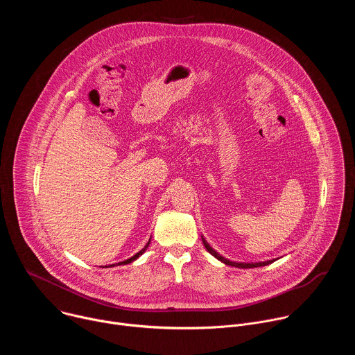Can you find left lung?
<instances>
[{"instance_id":"obj_1","label":"left lung","mask_w":355,"mask_h":355,"mask_svg":"<svg viewBox=\"0 0 355 355\" xmlns=\"http://www.w3.org/2000/svg\"><path fill=\"white\" fill-rule=\"evenodd\" d=\"M202 241H204V245L207 247V250L211 252V254L214 256V257H216L218 260H220L222 263H225V264H227V266H232V267H237V268H254V267H263V266H268V264H271L272 263V260H270V261H264V263H248V264H245V263H233V261H229V260H226V259H223L220 254H218V252L207 243V240L205 239H202Z\"/></svg>"}]
</instances>
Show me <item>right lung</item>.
Returning <instances> with one entry per match:
<instances>
[{
  "label": "right lung",
  "mask_w": 355,
  "mask_h": 355,
  "mask_svg": "<svg viewBox=\"0 0 355 355\" xmlns=\"http://www.w3.org/2000/svg\"><path fill=\"white\" fill-rule=\"evenodd\" d=\"M148 244H150V240H148V243H147V244H146V245H144V247H143V248H141V250H140V251H139V252H137V254H135V256H133V257H130V259H129V260H125V261H121V263H118V264H116V266H121V264H129V263H132V261H135V260H136V259H139V257H140V256H141V254H143V252H144V251H146V248H147V247H148ZM112 266H115V264H112ZM112 266H110V267H112Z\"/></svg>",
  "instance_id": "add662e5"
}]
</instances>
